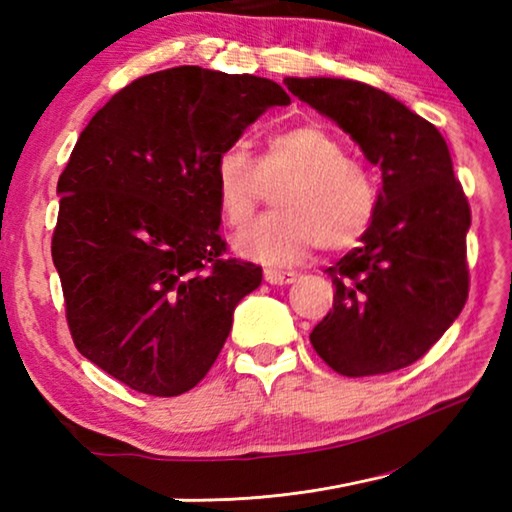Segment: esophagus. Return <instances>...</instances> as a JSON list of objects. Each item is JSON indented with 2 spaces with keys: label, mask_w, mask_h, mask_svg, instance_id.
Listing matches in <instances>:
<instances>
[{
  "label": "esophagus",
  "mask_w": 512,
  "mask_h": 512,
  "mask_svg": "<svg viewBox=\"0 0 512 512\" xmlns=\"http://www.w3.org/2000/svg\"><path fill=\"white\" fill-rule=\"evenodd\" d=\"M264 280L268 284H275V287H284V284H291L298 280V273L293 271H277V268H266Z\"/></svg>",
  "instance_id": "34e87169"
}]
</instances>
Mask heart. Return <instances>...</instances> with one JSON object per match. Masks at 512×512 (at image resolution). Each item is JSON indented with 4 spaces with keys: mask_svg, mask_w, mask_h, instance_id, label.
<instances>
[{
    "mask_svg": "<svg viewBox=\"0 0 512 512\" xmlns=\"http://www.w3.org/2000/svg\"><path fill=\"white\" fill-rule=\"evenodd\" d=\"M275 212L237 239V250L271 266L298 264L323 246L350 250L368 235L379 207L375 173L345 155L341 137L318 121L268 135L257 160L225 149L214 164V194L225 225L241 230L253 219L264 187Z\"/></svg>",
    "mask_w": 512,
    "mask_h": 512,
    "instance_id": "b5f03b06",
    "label": "heart"
}]
</instances>
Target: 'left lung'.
Here are the masks:
<instances>
[{
  "mask_svg": "<svg viewBox=\"0 0 512 512\" xmlns=\"http://www.w3.org/2000/svg\"><path fill=\"white\" fill-rule=\"evenodd\" d=\"M381 167L377 216L359 248L327 268L334 307L309 334L329 368L372 377L411 366L467 302L472 216L438 128L372 85L284 79Z\"/></svg>",
  "mask_w": 512,
  "mask_h": 512,
  "instance_id": "left-lung-1",
  "label": "left lung"
}]
</instances>
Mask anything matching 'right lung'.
Listing matches in <instances>:
<instances>
[{"instance_id":"1","label":"right lung","mask_w":512,"mask_h":512,"mask_svg":"<svg viewBox=\"0 0 512 512\" xmlns=\"http://www.w3.org/2000/svg\"><path fill=\"white\" fill-rule=\"evenodd\" d=\"M280 85L173 67L119 90L58 178L51 257L76 350L137 393L183 395L219 357L262 266L228 257L214 164Z\"/></svg>"}]
</instances>
